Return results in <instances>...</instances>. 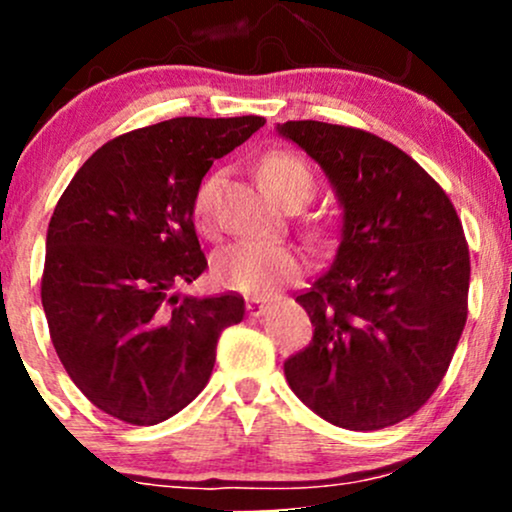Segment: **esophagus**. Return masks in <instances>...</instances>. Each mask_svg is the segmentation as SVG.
<instances>
[{
	"label": "esophagus",
	"mask_w": 512,
	"mask_h": 512,
	"mask_svg": "<svg viewBox=\"0 0 512 512\" xmlns=\"http://www.w3.org/2000/svg\"><path fill=\"white\" fill-rule=\"evenodd\" d=\"M245 308H248V315H252V317H260V315L267 313L269 301H267V298H250V301H248V305H245Z\"/></svg>",
	"instance_id": "34e87169"
}]
</instances>
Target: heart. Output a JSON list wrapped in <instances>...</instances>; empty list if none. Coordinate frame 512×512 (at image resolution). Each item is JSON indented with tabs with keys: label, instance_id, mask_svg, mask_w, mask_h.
<instances>
[{
	"label": "heart",
	"instance_id": "obj_1",
	"mask_svg": "<svg viewBox=\"0 0 512 512\" xmlns=\"http://www.w3.org/2000/svg\"><path fill=\"white\" fill-rule=\"evenodd\" d=\"M262 182L281 204L301 199L305 204L313 195V173L303 158L274 151L260 166ZM219 175H211L197 187L195 216L207 221L214 209ZM305 260L296 248L272 240H240L228 245L214 257V276L221 286L240 291L245 296H267L279 291L281 286L301 279Z\"/></svg>",
	"mask_w": 512,
	"mask_h": 512
}]
</instances>
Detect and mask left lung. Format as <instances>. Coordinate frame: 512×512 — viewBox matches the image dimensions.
Masks as SVG:
<instances>
[{
    "label": "left lung",
    "mask_w": 512,
    "mask_h": 512,
    "mask_svg": "<svg viewBox=\"0 0 512 512\" xmlns=\"http://www.w3.org/2000/svg\"><path fill=\"white\" fill-rule=\"evenodd\" d=\"M276 129L320 163L344 211L332 267L296 296L315 332L284 363L286 380L334 426H395L436 392L467 322L460 216L414 158L366 129Z\"/></svg>",
    "instance_id": "obj_1"
}]
</instances>
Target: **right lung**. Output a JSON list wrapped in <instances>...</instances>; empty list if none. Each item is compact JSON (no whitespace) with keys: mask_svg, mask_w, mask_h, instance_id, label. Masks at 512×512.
I'll list each match as a JSON object with an SVG mask.
<instances>
[{"mask_svg":"<svg viewBox=\"0 0 512 512\" xmlns=\"http://www.w3.org/2000/svg\"><path fill=\"white\" fill-rule=\"evenodd\" d=\"M264 117H173L110 139L76 170L48 226L40 298L74 385L134 426L170 419L209 383L238 293L180 296L207 269L195 195L214 158Z\"/></svg>","mask_w":512,"mask_h":512,"instance_id":"obj_1","label":"right lung"}]
</instances>
